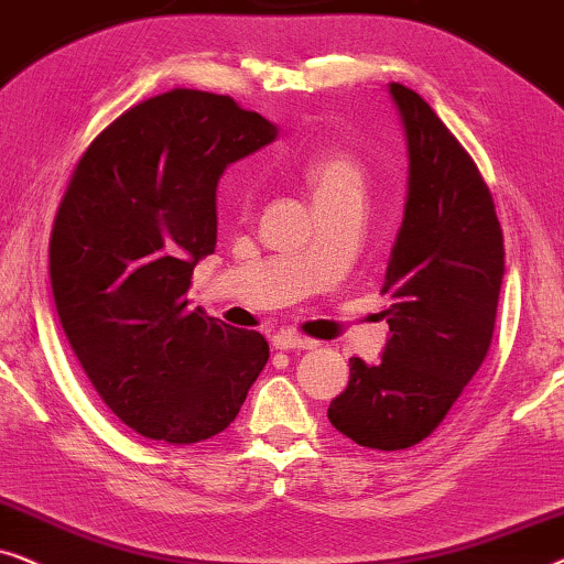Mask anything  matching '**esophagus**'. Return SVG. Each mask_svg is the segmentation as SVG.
Returning <instances> with one entry per match:
<instances>
[{"instance_id": "obj_1", "label": "esophagus", "mask_w": 564, "mask_h": 564, "mask_svg": "<svg viewBox=\"0 0 564 564\" xmlns=\"http://www.w3.org/2000/svg\"><path fill=\"white\" fill-rule=\"evenodd\" d=\"M314 340L310 337H302L296 333H278L273 335V348L275 350H312L314 348Z\"/></svg>"}]
</instances>
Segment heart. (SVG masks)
<instances>
[{"mask_svg": "<svg viewBox=\"0 0 564 564\" xmlns=\"http://www.w3.org/2000/svg\"><path fill=\"white\" fill-rule=\"evenodd\" d=\"M302 175L317 200H333L343 195H360L364 191V167L356 156L340 149H327V152L312 154L304 162ZM242 195H250V185L242 187Z\"/></svg>", "mask_w": 564, "mask_h": 564, "instance_id": "b5f03b06", "label": "heart"}]
</instances>
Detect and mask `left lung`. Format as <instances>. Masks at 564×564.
Instances as JSON below:
<instances>
[{"label": "left lung", "instance_id": "obj_1", "mask_svg": "<svg viewBox=\"0 0 564 564\" xmlns=\"http://www.w3.org/2000/svg\"><path fill=\"white\" fill-rule=\"evenodd\" d=\"M408 139V204L381 294L389 340L379 364L350 358L327 417L358 446L402 452L427 438L490 350L506 250L490 187L444 120L389 85Z\"/></svg>", "mask_w": 564, "mask_h": 564}]
</instances>
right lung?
Here are the masks:
<instances>
[{"mask_svg": "<svg viewBox=\"0 0 564 564\" xmlns=\"http://www.w3.org/2000/svg\"><path fill=\"white\" fill-rule=\"evenodd\" d=\"M278 137L229 95L170 89L118 116L74 167L51 231V289L87 379L120 423L170 446L229 427L268 343L187 306L216 247V185Z\"/></svg>", "mask_w": 564, "mask_h": 564, "instance_id": "obj_1", "label": "right lung"}]
</instances>
